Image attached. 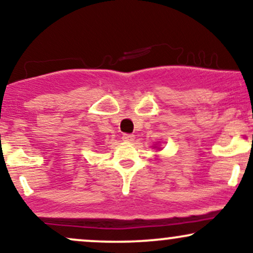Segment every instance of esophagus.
Here are the masks:
<instances>
[{
	"label": "esophagus",
	"mask_w": 253,
	"mask_h": 253,
	"mask_svg": "<svg viewBox=\"0 0 253 253\" xmlns=\"http://www.w3.org/2000/svg\"><path fill=\"white\" fill-rule=\"evenodd\" d=\"M123 140L128 141V143H130V141L134 140V135H133V134H127V133H125V134L123 135Z\"/></svg>",
	"instance_id": "obj_1"
}]
</instances>
